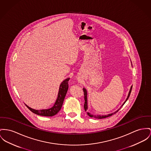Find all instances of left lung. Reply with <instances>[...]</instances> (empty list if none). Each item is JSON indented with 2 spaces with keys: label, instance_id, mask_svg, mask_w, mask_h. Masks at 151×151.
<instances>
[{
  "label": "left lung",
  "instance_id": "1",
  "mask_svg": "<svg viewBox=\"0 0 151 151\" xmlns=\"http://www.w3.org/2000/svg\"><path fill=\"white\" fill-rule=\"evenodd\" d=\"M132 86H131V89H130V91H129V94H128V97H127V99H126V100L124 102V104L122 105V106H121V108L124 105V104L126 102V101L128 100V99H129V96H130V94H131V91H132ZM83 93H84V100H85V103H84V105H83V106H84V109H85V111H86L88 110V102H87V92H86V89H83ZM119 111V109L118 110V111H115V112H114V113H111V114H108V115H105V116H100V115H97V116H94V115H92V114H90L89 112H88L87 113V114H88V115L89 116V117H93V118H95V119H104V118H106V117H110L111 116H112L113 114H115V113H116L118 111Z\"/></svg>",
  "mask_w": 151,
  "mask_h": 151
}]
</instances>
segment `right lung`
Segmentation results:
<instances>
[{
    "instance_id": "obj_1",
    "label": "right lung",
    "mask_w": 151,
    "mask_h": 151,
    "mask_svg": "<svg viewBox=\"0 0 151 151\" xmlns=\"http://www.w3.org/2000/svg\"><path fill=\"white\" fill-rule=\"evenodd\" d=\"M70 80L69 78L66 79L65 80L63 81L61 84H60V90L58 92V97L57 99L55 101L54 105L50 109H43V110H35L30 107H29L27 105H26V106L30 110L32 113L38 114L40 116H53L55 115L59 111H60L61 109V107L62 106L63 100L65 99V96L66 94V93L68 90L69 88V81Z\"/></svg>"
}]
</instances>
